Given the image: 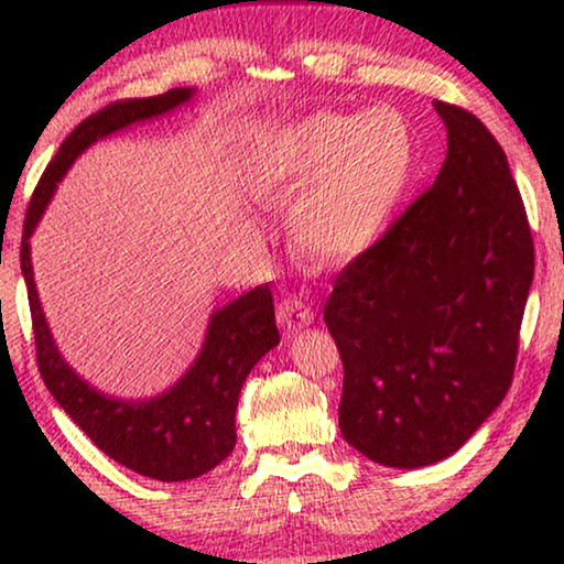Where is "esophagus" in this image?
<instances>
[{"mask_svg": "<svg viewBox=\"0 0 564 564\" xmlns=\"http://www.w3.org/2000/svg\"><path fill=\"white\" fill-rule=\"evenodd\" d=\"M313 321V307L305 303L303 297H284L276 305V323L288 330V334H297L300 328L311 326Z\"/></svg>", "mask_w": 564, "mask_h": 564, "instance_id": "esophagus-1", "label": "esophagus"}]
</instances>
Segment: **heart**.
Instances as JSON below:
<instances>
[{
  "label": "heart",
  "instance_id": "1",
  "mask_svg": "<svg viewBox=\"0 0 564 564\" xmlns=\"http://www.w3.org/2000/svg\"><path fill=\"white\" fill-rule=\"evenodd\" d=\"M415 133L403 112L315 110L261 133L246 159V189L267 210H290L300 257L318 269L375 249L415 172Z\"/></svg>",
  "mask_w": 564,
  "mask_h": 564
}]
</instances>
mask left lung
<instances>
[{"label": "left lung", "instance_id": "left-lung-1", "mask_svg": "<svg viewBox=\"0 0 564 564\" xmlns=\"http://www.w3.org/2000/svg\"><path fill=\"white\" fill-rule=\"evenodd\" d=\"M446 159L380 243L336 276L323 321L344 361L338 429L384 467L452 457L506 398L534 243L503 149L434 102Z\"/></svg>", "mask_w": 564, "mask_h": 564}]
</instances>
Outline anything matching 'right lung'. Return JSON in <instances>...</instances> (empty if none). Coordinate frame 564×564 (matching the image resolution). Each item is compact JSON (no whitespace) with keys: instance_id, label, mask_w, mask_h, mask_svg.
I'll list each match as a JSON object with an SVG mask.
<instances>
[{"instance_id":"right-lung-1","label":"right lung","mask_w":564,"mask_h":564,"mask_svg":"<svg viewBox=\"0 0 564 564\" xmlns=\"http://www.w3.org/2000/svg\"><path fill=\"white\" fill-rule=\"evenodd\" d=\"M195 97V87H180L159 97L115 102L79 122L37 182L20 249V267L33 313L37 367L45 388L107 457L161 482L195 480L234 452L238 395L246 377L267 351L280 344L272 292L261 284L213 311L195 361L172 388L138 400L107 395L68 365L51 334L35 288L30 238L48 210L61 180L84 151L138 122L180 110Z\"/></svg>"}]
</instances>
